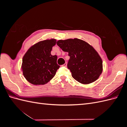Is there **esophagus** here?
<instances>
[{
  "instance_id": "obj_1",
  "label": "esophagus",
  "mask_w": 127,
  "mask_h": 127,
  "mask_svg": "<svg viewBox=\"0 0 127 127\" xmlns=\"http://www.w3.org/2000/svg\"><path fill=\"white\" fill-rule=\"evenodd\" d=\"M67 63H65L63 65V66L66 67V66H67Z\"/></svg>"
}]
</instances>
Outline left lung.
<instances>
[{"mask_svg": "<svg viewBox=\"0 0 127 127\" xmlns=\"http://www.w3.org/2000/svg\"><path fill=\"white\" fill-rule=\"evenodd\" d=\"M57 44L64 51L68 52L70 59L67 67L76 80L88 84L98 78L103 70L102 60L92 46L77 38L60 40Z\"/></svg>", "mask_w": 127, "mask_h": 127, "instance_id": "8db88e82", "label": "left lung"}]
</instances>
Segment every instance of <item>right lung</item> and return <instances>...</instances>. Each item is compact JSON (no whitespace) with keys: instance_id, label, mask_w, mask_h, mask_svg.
Returning <instances> with one entry per match:
<instances>
[{"instance_id":"1","label":"right lung","mask_w":127,"mask_h":127,"mask_svg":"<svg viewBox=\"0 0 127 127\" xmlns=\"http://www.w3.org/2000/svg\"><path fill=\"white\" fill-rule=\"evenodd\" d=\"M56 39L46 40L34 44L23 58L22 70L24 77L33 85H44L56 75L60 66L57 63V56H52Z\"/></svg>"}]
</instances>
